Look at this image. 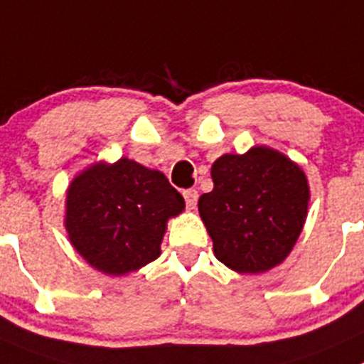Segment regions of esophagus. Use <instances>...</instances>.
<instances>
[{
  "label": "esophagus",
  "mask_w": 364,
  "mask_h": 364,
  "mask_svg": "<svg viewBox=\"0 0 364 364\" xmlns=\"http://www.w3.org/2000/svg\"><path fill=\"white\" fill-rule=\"evenodd\" d=\"M184 198L186 203H188V209H195L196 202H198V191L196 189H188V191H184Z\"/></svg>",
  "instance_id": "obj_1"
}]
</instances>
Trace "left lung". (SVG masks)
<instances>
[{
	"label": "left lung",
	"instance_id": "8db88e82",
	"mask_svg": "<svg viewBox=\"0 0 364 364\" xmlns=\"http://www.w3.org/2000/svg\"><path fill=\"white\" fill-rule=\"evenodd\" d=\"M214 189L198 213L214 255L237 273H264L291 254L309 209L304 169L279 150L255 144L225 154L210 168Z\"/></svg>",
	"mask_w": 364,
	"mask_h": 364
}]
</instances>
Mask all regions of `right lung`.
Instances as JSON below:
<instances>
[{"instance_id": "obj_1", "label": "right lung", "mask_w": 364, "mask_h": 364, "mask_svg": "<svg viewBox=\"0 0 364 364\" xmlns=\"http://www.w3.org/2000/svg\"><path fill=\"white\" fill-rule=\"evenodd\" d=\"M184 209L164 173L121 157L76 173L65 191L64 227L91 268L121 277L161 255L168 220Z\"/></svg>"}]
</instances>
